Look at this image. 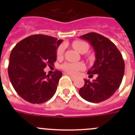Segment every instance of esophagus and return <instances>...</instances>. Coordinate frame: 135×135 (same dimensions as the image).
Here are the masks:
<instances>
[{"label": "esophagus", "mask_w": 135, "mask_h": 135, "mask_svg": "<svg viewBox=\"0 0 135 135\" xmlns=\"http://www.w3.org/2000/svg\"><path fill=\"white\" fill-rule=\"evenodd\" d=\"M70 78H71V80H75V78L73 76H71V75H70Z\"/></svg>", "instance_id": "1"}]
</instances>
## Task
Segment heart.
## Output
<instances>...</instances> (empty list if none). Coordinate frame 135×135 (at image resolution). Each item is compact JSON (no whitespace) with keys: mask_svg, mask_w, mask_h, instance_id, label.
<instances>
[{"mask_svg":"<svg viewBox=\"0 0 135 135\" xmlns=\"http://www.w3.org/2000/svg\"><path fill=\"white\" fill-rule=\"evenodd\" d=\"M72 46L78 51V53H82L84 51H86L89 49V45L86 42L83 41H75L72 43ZM64 46H60L57 51V56L58 58H61L64 55ZM62 68L64 69L68 73L72 75H76L80 71L84 70L85 65L82 63L78 64H71V63H65L62 65Z\"/></svg>","mask_w":135,"mask_h":135,"instance_id":"obj_1","label":"heart"}]
</instances>
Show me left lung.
I'll return each instance as SVG.
<instances>
[{"label":"left lung","instance_id":"8db88e82","mask_svg":"<svg viewBox=\"0 0 135 135\" xmlns=\"http://www.w3.org/2000/svg\"><path fill=\"white\" fill-rule=\"evenodd\" d=\"M87 40L95 53L94 65L88 71L89 77L97 74V78L90 82L84 79V85L79 94L86 101L100 103L109 99L119 89L124 73V61L120 51L110 40L95 32L80 36Z\"/></svg>","mask_w":135,"mask_h":135}]
</instances>
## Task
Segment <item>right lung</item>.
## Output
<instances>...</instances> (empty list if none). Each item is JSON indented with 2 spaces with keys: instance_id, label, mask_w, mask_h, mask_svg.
Here are the masks:
<instances>
[{
  "instance_id": "add662e5",
  "label": "right lung",
  "mask_w": 135,
  "mask_h": 135,
  "mask_svg": "<svg viewBox=\"0 0 135 135\" xmlns=\"http://www.w3.org/2000/svg\"><path fill=\"white\" fill-rule=\"evenodd\" d=\"M62 40L36 34L17 44L9 57L8 74L14 89L31 103H45L55 95L62 76L61 71L46 75L44 69L57 60V49Z\"/></svg>"
}]
</instances>
